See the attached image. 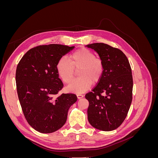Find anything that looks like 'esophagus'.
<instances>
[{"label": "esophagus", "mask_w": 158, "mask_h": 158, "mask_svg": "<svg viewBox=\"0 0 158 158\" xmlns=\"http://www.w3.org/2000/svg\"><path fill=\"white\" fill-rule=\"evenodd\" d=\"M77 98H78V99H81V98H84V95L82 94H77Z\"/></svg>", "instance_id": "esophagus-1"}]
</instances>
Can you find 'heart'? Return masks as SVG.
Segmentation results:
<instances>
[{
	"mask_svg": "<svg viewBox=\"0 0 158 158\" xmlns=\"http://www.w3.org/2000/svg\"><path fill=\"white\" fill-rule=\"evenodd\" d=\"M59 77L65 84L73 79L76 70L80 77L73 80L68 86L69 92L81 94L86 92L92 84L98 82L103 72L102 60L95 57L94 52L86 48L76 50L70 55V60L62 57L56 64Z\"/></svg>",
	"mask_w": 158,
	"mask_h": 158,
	"instance_id": "b5f03b06",
	"label": "heart"
}]
</instances>
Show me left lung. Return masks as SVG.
I'll return each instance as SVG.
<instances>
[{"instance_id":"1","label":"left lung","mask_w":158,"mask_h":158,"mask_svg":"<svg viewBox=\"0 0 158 158\" xmlns=\"http://www.w3.org/2000/svg\"><path fill=\"white\" fill-rule=\"evenodd\" d=\"M96 51L103 64L102 78L91 92L88 118L93 127L111 131L120 126L127 115L132 99L131 65L123 51L103 43L86 45Z\"/></svg>"}]
</instances>
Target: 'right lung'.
Returning a JSON list of instances; mask_svg holds the SVG:
<instances>
[{"label":"right lung","instance_id":"add662e5","mask_svg":"<svg viewBox=\"0 0 158 158\" xmlns=\"http://www.w3.org/2000/svg\"><path fill=\"white\" fill-rule=\"evenodd\" d=\"M74 48L59 44L40 45L30 49L17 66L18 99L29 125L41 133H51L63 127L70 107L77 101L74 94L55 97L63 88L56 64Z\"/></svg>","mask_w":158,"mask_h":158}]
</instances>
